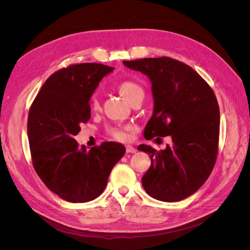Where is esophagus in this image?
I'll list each match as a JSON object with an SVG mask.
<instances>
[{"label": "esophagus", "instance_id": "obj_1", "mask_svg": "<svg viewBox=\"0 0 250 250\" xmlns=\"http://www.w3.org/2000/svg\"><path fill=\"white\" fill-rule=\"evenodd\" d=\"M126 152L127 153H135V152H137V149L132 147L131 145H127L126 146Z\"/></svg>", "mask_w": 250, "mask_h": 250}]
</instances>
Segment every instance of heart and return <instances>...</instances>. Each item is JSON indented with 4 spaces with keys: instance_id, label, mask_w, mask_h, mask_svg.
I'll use <instances>...</instances> for the list:
<instances>
[{
    "instance_id": "obj_1",
    "label": "heart",
    "mask_w": 250,
    "mask_h": 250,
    "mask_svg": "<svg viewBox=\"0 0 250 250\" xmlns=\"http://www.w3.org/2000/svg\"><path fill=\"white\" fill-rule=\"evenodd\" d=\"M117 88L119 90L120 95L122 96L124 99L131 104L133 101L140 99L145 96V92H144V88L139 84V83L134 82L132 80H123L118 83ZM89 107L93 111H98L100 109V102L98 99V96L94 95L89 100ZM108 133L111 135L112 138L119 141H125L128 139V133L123 128H118V127H109L108 128Z\"/></svg>"
}]
</instances>
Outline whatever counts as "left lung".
Masks as SVG:
<instances>
[{"instance_id":"left-lung-1","label":"left lung","mask_w":250,"mask_h":250,"mask_svg":"<svg viewBox=\"0 0 250 250\" xmlns=\"http://www.w3.org/2000/svg\"><path fill=\"white\" fill-rule=\"evenodd\" d=\"M123 63L145 74L152 84L154 106L144 130L145 139H172L161 151L149 145L138 147L151 158L142 185L157 200H183L206 183L216 163L220 126L216 96L191 66L170 57Z\"/></svg>"}]
</instances>
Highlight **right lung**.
I'll use <instances>...</instances> for the list:
<instances>
[{
    "instance_id": "obj_1",
    "label": "right lung",
    "mask_w": 250,
    "mask_h": 250,
    "mask_svg": "<svg viewBox=\"0 0 250 250\" xmlns=\"http://www.w3.org/2000/svg\"><path fill=\"white\" fill-rule=\"evenodd\" d=\"M113 71L101 63L72 64L52 74L28 116L33 167L50 191L69 202L96 199L125 154L121 144L105 142L86 150L74 139L90 118L89 100L99 82Z\"/></svg>"
}]
</instances>
